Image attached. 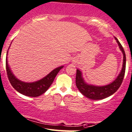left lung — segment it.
I'll list each match as a JSON object with an SVG mask.
<instances>
[{
    "label": "left lung",
    "mask_w": 132,
    "mask_h": 132,
    "mask_svg": "<svg viewBox=\"0 0 132 132\" xmlns=\"http://www.w3.org/2000/svg\"><path fill=\"white\" fill-rule=\"evenodd\" d=\"M115 39L118 43L119 49L123 53V67H122L121 71L120 72V74L113 82L103 86L88 85L86 82H85L82 76V72L79 69H77L76 77V86L78 88L79 92L88 98L92 99V100H102V99L105 98L114 94L121 85L123 78H124L125 73L126 55L124 49L121 43L116 37H115Z\"/></svg>",
    "instance_id": "1"
}]
</instances>
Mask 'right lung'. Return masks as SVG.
<instances>
[{
    "mask_svg": "<svg viewBox=\"0 0 132 132\" xmlns=\"http://www.w3.org/2000/svg\"><path fill=\"white\" fill-rule=\"evenodd\" d=\"M5 66H6V72L8 79L13 88L21 94L31 97H36L45 93L53 83L57 74L63 67V66H61L56 68L44 78L36 82H25L18 79L13 74L8 65L7 56L5 60Z\"/></svg>",
    "mask_w": 132,
    "mask_h": 132,
    "instance_id": "right-lung-1",
    "label": "right lung"
}]
</instances>
